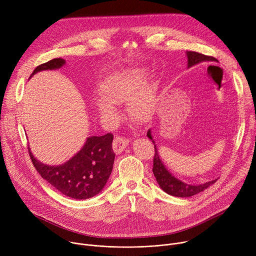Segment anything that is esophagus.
<instances>
[{"instance_id":"1","label":"esophagus","mask_w":256,"mask_h":256,"mask_svg":"<svg viewBox=\"0 0 256 256\" xmlns=\"http://www.w3.org/2000/svg\"><path fill=\"white\" fill-rule=\"evenodd\" d=\"M128 144V140L124 138L122 136H116L114 140V150L116 154H120Z\"/></svg>"}]
</instances>
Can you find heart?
I'll list each match as a JSON object with an SVG mask.
<instances>
[{
    "mask_svg": "<svg viewBox=\"0 0 256 256\" xmlns=\"http://www.w3.org/2000/svg\"><path fill=\"white\" fill-rule=\"evenodd\" d=\"M142 68H130L106 77L100 84L102 97L95 101L98 114L109 122L118 120L116 104L128 102L130 118L147 122L154 116L157 101V84L148 80Z\"/></svg>",
    "mask_w": 256,
    "mask_h": 256,
    "instance_id": "obj_1",
    "label": "heart"
}]
</instances>
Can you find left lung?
<instances>
[{
    "mask_svg": "<svg viewBox=\"0 0 256 256\" xmlns=\"http://www.w3.org/2000/svg\"><path fill=\"white\" fill-rule=\"evenodd\" d=\"M186 56H188V68H192L200 62H210L216 60L212 56H204V54H202L196 52H186ZM147 136L155 144L153 136L151 134V130H148ZM154 148H155V155H154V160H153V173H154V176L156 177V180L158 182L159 186L166 194L173 196H178V198H190V196H192L194 194H198L204 192L208 186L214 184V182L218 180V179L210 180V181L206 182V184H198V186L186 184V182L181 181L178 178H176L175 176H173L166 169L164 163L160 159V155L158 153L156 144L154 146Z\"/></svg>",
    "mask_w": 256,
    "mask_h": 256,
    "instance_id": "obj_1",
    "label": "left lung"
}]
</instances>
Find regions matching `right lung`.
<instances>
[{
	"instance_id": "right-lung-1",
	"label": "right lung",
	"mask_w": 256,
	"mask_h": 256,
	"mask_svg": "<svg viewBox=\"0 0 256 256\" xmlns=\"http://www.w3.org/2000/svg\"><path fill=\"white\" fill-rule=\"evenodd\" d=\"M64 64L62 58H54L40 64L30 77L40 70L60 68ZM112 140L110 132L89 136L74 157L58 166L44 164L32 155L30 148L28 151L32 164L50 186L68 198L86 200L101 192L112 174L116 157Z\"/></svg>"
}]
</instances>
